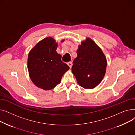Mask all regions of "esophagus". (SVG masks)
<instances>
[{
	"label": "esophagus",
	"mask_w": 135,
	"mask_h": 135,
	"mask_svg": "<svg viewBox=\"0 0 135 135\" xmlns=\"http://www.w3.org/2000/svg\"><path fill=\"white\" fill-rule=\"evenodd\" d=\"M67 65H68V66L70 67V68H71L72 66V62H69L67 63Z\"/></svg>",
	"instance_id": "obj_1"
}]
</instances>
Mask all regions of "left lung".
<instances>
[{
    "mask_svg": "<svg viewBox=\"0 0 135 135\" xmlns=\"http://www.w3.org/2000/svg\"><path fill=\"white\" fill-rule=\"evenodd\" d=\"M72 72L77 83L86 89L96 88L105 75L107 59L96 42L90 38L82 41L76 51Z\"/></svg>",
    "mask_w": 135,
    "mask_h": 135,
    "instance_id": "left-lung-1",
    "label": "left lung"
}]
</instances>
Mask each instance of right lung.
<instances>
[{
    "label": "right lung",
    "instance_id": "obj_1",
    "mask_svg": "<svg viewBox=\"0 0 135 135\" xmlns=\"http://www.w3.org/2000/svg\"><path fill=\"white\" fill-rule=\"evenodd\" d=\"M57 46L53 38L46 37L39 41L28 54L29 76L35 86L44 90L52 89L59 84L63 74L69 69L61 61V55L57 52Z\"/></svg>",
    "mask_w": 135,
    "mask_h": 135
}]
</instances>
